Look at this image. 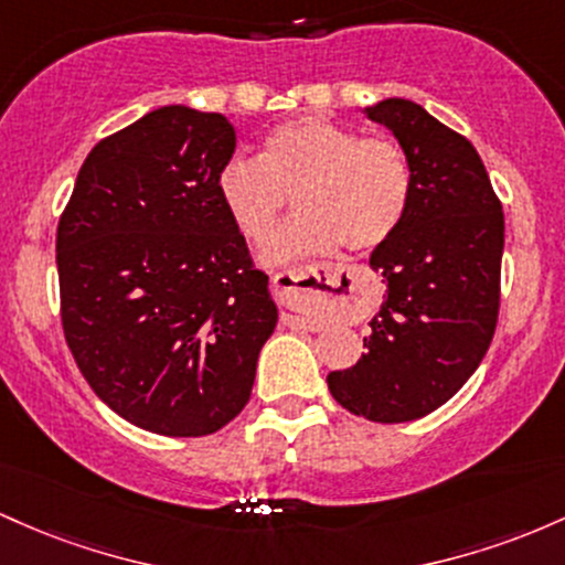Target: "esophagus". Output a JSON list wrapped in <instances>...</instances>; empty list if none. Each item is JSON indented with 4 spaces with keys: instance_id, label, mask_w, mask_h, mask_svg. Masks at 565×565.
Masks as SVG:
<instances>
[{
    "instance_id": "obj_1",
    "label": "esophagus",
    "mask_w": 565,
    "mask_h": 565,
    "mask_svg": "<svg viewBox=\"0 0 565 565\" xmlns=\"http://www.w3.org/2000/svg\"><path fill=\"white\" fill-rule=\"evenodd\" d=\"M331 271H333V266H328V264L290 266V269L275 271V275H271V288H275L277 301L285 303V307H290L294 312H301L303 303H309V299H312V294H315L309 285H312L315 280H320L322 275L328 277ZM294 322H299V326H303V328L315 326V322L303 315H294Z\"/></svg>"
}]
</instances>
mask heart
Masks as SVG:
<instances>
[{
    "mask_svg": "<svg viewBox=\"0 0 565 565\" xmlns=\"http://www.w3.org/2000/svg\"><path fill=\"white\" fill-rule=\"evenodd\" d=\"M232 224L262 245L290 194L299 215L271 237L266 258L288 262L335 243L363 253L384 245L414 198V168L395 138L363 136L322 114L290 119L264 138L258 160L232 157L215 175Z\"/></svg>",
    "mask_w": 565,
    "mask_h": 565,
    "instance_id": "1",
    "label": "heart"
}]
</instances>
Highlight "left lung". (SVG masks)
<instances>
[{
  "label": "left lung",
  "mask_w": 565,
  "mask_h": 565,
  "mask_svg": "<svg viewBox=\"0 0 565 565\" xmlns=\"http://www.w3.org/2000/svg\"><path fill=\"white\" fill-rule=\"evenodd\" d=\"M408 154L414 198L371 266L386 299L365 354L328 373L335 403L367 422L401 424L448 403L486 358L502 299L504 213L475 146L419 104L386 98L365 109Z\"/></svg>",
  "instance_id": "8db88e82"
}]
</instances>
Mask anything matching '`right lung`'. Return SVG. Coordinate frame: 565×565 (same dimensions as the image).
<instances>
[{
	"label": "right lung",
	"instance_id": "obj_1",
	"mask_svg": "<svg viewBox=\"0 0 565 565\" xmlns=\"http://www.w3.org/2000/svg\"><path fill=\"white\" fill-rule=\"evenodd\" d=\"M234 146L224 114L149 111L93 146L58 221L68 350L114 414L157 435L230 424L277 326L266 275L215 192Z\"/></svg>",
	"mask_w": 565,
	"mask_h": 565
}]
</instances>
